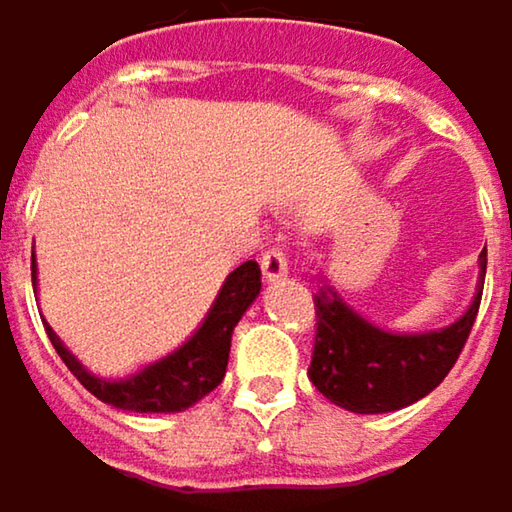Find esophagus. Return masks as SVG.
I'll use <instances>...</instances> for the list:
<instances>
[{"instance_id": "obj_1", "label": "esophagus", "mask_w": 512, "mask_h": 512, "mask_svg": "<svg viewBox=\"0 0 512 512\" xmlns=\"http://www.w3.org/2000/svg\"><path fill=\"white\" fill-rule=\"evenodd\" d=\"M260 272H263V278H266L269 284L287 278V255H284L281 249L263 252V257H260Z\"/></svg>"}]
</instances>
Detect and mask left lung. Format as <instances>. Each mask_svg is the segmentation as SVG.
Listing matches in <instances>:
<instances>
[{
	"label": "left lung",
	"mask_w": 512,
	"mask_h": 512,
	"mask_svg": "<svg viewBox=\"0 0 512 512\" xmlns=\"http://www.w3.org/2000/svg\"><path fill=\"white\" fill-rule=\"evenodd\" d=\"M487 275V249L481 252V284L469 310L437 331L393 334L322 284L316 302V343L310 360V381L328 401L351 413H393L437 390L457 363L475 325Z\"/></svg>",
	"instance_id": "left-lung-1"
}]
</instances>
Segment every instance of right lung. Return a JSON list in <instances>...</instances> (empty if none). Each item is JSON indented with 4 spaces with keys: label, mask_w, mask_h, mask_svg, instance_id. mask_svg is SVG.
<instances>
[{
    "label": "right lung",
    "mask_w": 512,
    "mask_h": 512,
    "mask_svg": "<svg viewBox=\"0 0 512 512\" xmlns=\"http://www.w3.org/2000/svg\"><path fill=\"white\" fill-rule=\"evenodd\" d=\"M31 284L37 287L34 260H31ZM257 293H260V266L255 260H246L225 278L205 322L181 349H175L172 354L119 381L90 375L49 325H46V334L55 351L61 354V360L67 363V369L84 384V390H90L99 401L119 410H131V413H181L222 384L228 351H231V334L237 322L243 319V313L252 307Z\"/></svg>",
    "instance_id": "obj_1"
}]
</instances>
